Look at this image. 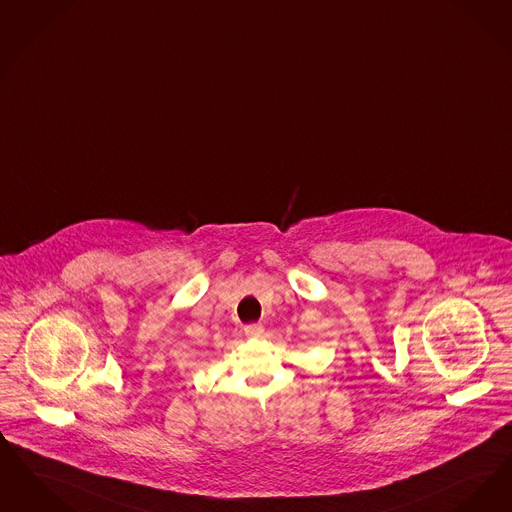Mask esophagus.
Wrapping results in <instances>:
<instances>
[{"label":"esophagus","mask_w":512,"mask_h":512,"mask_svg":"<svg viewBox=\"0 0 512 512\" xmlns=\"http://www.w3.org/2000/svg\"><path fill=\"white\" fill-rule=\"evenodd\" d=\"M263 333H265V328L261 324H251L246 328V335L249 339H261Z\"/></svg>","instance_id":"esophagus-1"}]
</instances>
